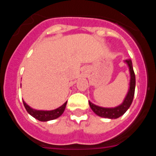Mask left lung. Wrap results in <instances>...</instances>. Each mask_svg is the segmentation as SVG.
Returning <instances> with one entry per match:
<instances>
[{
  "mask_svg": "<svg viewBox=\"0 0 156 156\" xmlns=\"http://www.w3.org/2000/svg\"><path fill=\"white\" fill-rule=\"evenodd\" d=\"M124 62L127 65L129 72V87L128 89V92L126 97L123 99V101L119 105L115 106L113 108H105L101 106H98L92 103L89 101L90 108L95 114L98 116L103 118H108V119H117L122 115L128 110L129 106L133 101V96L135 91V84H136V80H135V74L133 72V64L130 59L124 60Z\"/></svg>",
  "mask_w": 156,
  "mask_h": 156,
  "instance_id": "obj_1",
  "label": "left lung"
}]
</instances>
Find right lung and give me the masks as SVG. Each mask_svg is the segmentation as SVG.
Instances as JSON below:
<instances>
[{"label":"right lung","mask_w":156,"mask_h":156,"mask_svg":"<svg viewBox=\"0 0 156 156\" xmlns=\"http://www.w3.org/2000/svg\"><path fill=\"white\" fill-rule=\"evenodd\" d=\"M66 104H67V101H66L62 105H61L60 107L54 110H37L31 108L23 100V105H24L27 112L30 115L34 117L35 119H38L40 121H42V122L53 120V119H55L58 118L59 116H61L63 112H64L65 109H66Z\"/></svg>","instance_id":"add662e5"}]
</instances>
